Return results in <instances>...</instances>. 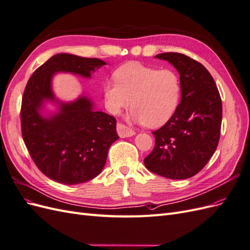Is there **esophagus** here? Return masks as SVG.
Instances as JSON below:
<instances>
[{
    "instance_id": "34e87169",
    "label": "esophagus",
    "mask_w": 250,
    "mask_h": 250,
    "mask_svg": "<svg viewBox=\"0 0 250 250\" xmlns=\"http://www.w3.org/2000/svg\"><path fill=\"white\" fill-rule=\"evenodd\" d=\"M117 131L121 138H129L135 134V132L132 129H130L129 127H127L124 124H120V123L117 125Z\"/></svg>"
}]
</instances>
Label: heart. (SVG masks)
<instances>
[{
  "mask_svg": "<svg viewBox=\"0 0 250 250\" xmlns=\"http://www.w3.org/2000/svg\"><path fill=\"white\" fill-rule=\"evenodd\" d=\"M115 78L103 85L105 106L111 115L132 105L129 119L154 128L167 123L177 110L181 85L174 71L132 62L118 67Z\"/></svg>",
  "mask_w": 250,
  "mask_h": 250,
  "instance_id": "1",
  "label": "heart"
}]
</instances>
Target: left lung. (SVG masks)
I'll list each match as a JSON object with an SVG mask.
<instances>
[{"label": "left lung", "instance_id": "8db88e82", "mask_svg": "<svg viewBox=\"0 0 250 250\" xmlns=\"http://www.w3.org/2000/svg\"><path fill=\"white\" fill-rule=\"evenodd\" d=\"M180 76L181 100L174 116L153 131L155 146L144 160L146 168L170 179H187L208 164L217 149L222 102L216 83L201 63L180 53H162Z\"/></svg>", "mask_w": 250, "mask_h": 250}]
</instances>
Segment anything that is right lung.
<instances>
[{
  "label": "right lung",
  "mask_w": 250,
  "mask_h": 250,
  "mask_svg": "<svg viewBox=\"0 0 250 250\" xmlns=\"http://www.w3.org/2000/svg\"><path fill=\"white\" fill-rule=\"evenodd\" d=\"M106 62L59 53L30 77L21 100V122L25 145L44 175L63 185H78L99 175L108 149L119 139L116 119L95 109L92 99L80 95L64 102L56 98L52 80L58 73L89 79ZM57 105L45 113V104Z\"/></svg>",
  "instance_id": "right-lung-1"
}]
</instances>
